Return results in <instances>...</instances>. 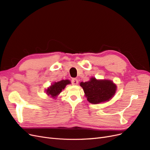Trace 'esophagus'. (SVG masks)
Wrapping results in <instances>:
<instances>
[{
    "instance_id": "1",
    "label": "esophagus",
    "mask_w": 150,
    "mask_h": 150,
    "mask_svg": "<svg viewBox=\"0 0 150 150\" xmlns=\"http://www.w3.org/2000/svg\"><path fill=\"white\" fill-rule=\"evenodd\" d=\"M78 83H79V81H78V80L77 79L74 78V79H72V84L77 85V84H78Z\"/></svg>"
}]
</instances>
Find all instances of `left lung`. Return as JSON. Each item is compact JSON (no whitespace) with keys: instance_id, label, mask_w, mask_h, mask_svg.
Wrapping results in <instances>:
<instances>
[{"instance_id":"1","label":"left lung","mask_w":150,"mask_h":150,"mask_svg":"<svg viewBox=\"0 0 150 150\" xmlns=\"http://www.w3.org/2000/svg\"><path fill=\"white\" fill-rule=\"evenodd\" d=\"M87 100L92 104L109 101L116 92V84L109 79H97L94 77L89 81L80 83Z\"/></svg>"}]
</instances>
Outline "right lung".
<instances>
[{"label": "right lung", "mask_w": 150, "mask_h": 150, "mask_svg": "<svg viewBox=\"0 0 150 150\" xmlns=\"http://www.w3.org/2000/svg\"><path fill=\"white\" fill-rule=\"evenodd\" d=\"M71 81L68 79L61 80L58 82H54L46 90V93L48 96L53 98H56L59 94L62 89H64L67 84H71Z\"/></svg>", "instance_id": "1"}]
</instances>
